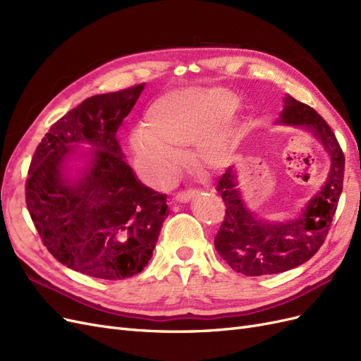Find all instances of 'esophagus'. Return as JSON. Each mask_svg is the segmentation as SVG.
<instances>
[{
  "mask_svg": "<svg viewBox=\"0 0 361 361\" xmlns=\"http://www.w3.org/2000/svg\"><path fill=\"white\" fill-rule=\"evenodd\" d=\"M194 194H195V190H192V188H190L187 191H179L176 194V200H179V202H188L190 199L194 197Z\"/></svg>",
  "mask_w": 361,
  "mask_h": 361,
  "instance_id": "1",
  "label": "esophagus"
}]
</instances>
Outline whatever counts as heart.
I'll list each match as a JSON object with an SVG mask.
<instances>
[{
  "instance_id": "b5f03b06",
  "label": "heart",
  "mask_w": 361,
  "mask_h": 361,
  "mask_svg": "<svg viewBox=\"0 0 361 361\" xmlns=\"http://www.w3.org/2000/svg\"><path fill=\"white\" fill-rule=\"evenodd\" d=\"M227 90H182L162 96L145 117L146 129L135 133L133 145L140 166L158 183H169L182 166L180 147L195 145L204 167H216L231 150L232 133L224 120L236 108Z\"/></svg>"
}]
</instances>
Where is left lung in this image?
<instances>
[{
    "label": "left lung",
    "mask_w": 361,
    "mask_h": 361,
    "mask_svg": "<svg viewBox=\"0 0 361 361\" xmlns=\"http://www.w3.org/2000/svg\"><path fill=\"white\" fill-rule=\"evenodd\" d=\"M279 123L309 129L325 147L331 166L318 195L298 218L285 223L262 221L247 209L232 169L218 179L216 191L221 194L226 214L214 239L215 248L228 267L251 277L279 274L314 256L330 231L343 188L345 157L329 123L292 96L285 97Z\"/></svg>",
    "instance_id": "obj_1"
}]
</instances>
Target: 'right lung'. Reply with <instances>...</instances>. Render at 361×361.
<instances>
[{"label":"right lung","mask_w":361,"mask_h":361,"mask_svg":"<svg viewBox=\"0 0 361 361\" xmlns=\"http://www.w3.org/2000/svg\"><path fill=\"white\" fill-rule=\"evenodd\" d=\"M145 84L94 94L64 114L42 138L25 183V203L43 245L60 264L85 276L123 280L152 257L167 195L141 183L125 161L117 130ZM90 144L85 176L68 181L66 158Z\"/></svg>","instance_id":"1"}]
</instances>
